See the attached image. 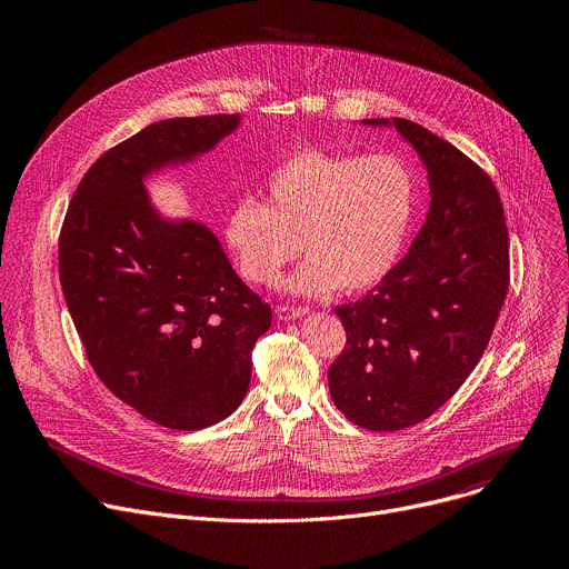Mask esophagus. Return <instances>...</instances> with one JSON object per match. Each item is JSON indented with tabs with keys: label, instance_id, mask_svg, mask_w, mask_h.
I'll return each instance as SVG.
<instances>
[{
	"label": "esophagus",
	"instance_id": "1",
	"mask_svg": "<svg viewBox=\"0 0 569 569\" xmlns=\"http://www.w3.org/2000/svg\"><path fill=\"white\" fill-rule=\"evenodd\" d=\"M274 312H277V317L281 321H295V319L308 315V308H301V306H277Z\"/></svg>",
	"mask_w": 569,
	"mask_h": 569
}]
</instances>
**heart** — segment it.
<instances>
[{
  "instance_id": "b5f03b06",
  "label": "heart",
  "mask_w": 569,
  "mask_h": 569,
  "mask_svg": "<svg viewBox=\"0 0 569 569\" xmlns=\"http://www.w3.org/2000/svg\"><path fill=\"white\" fill-rule=\"evenodd\" d=\"M263 204L238 200L222 240L238 274L270 286L301 252L283 288L319 297L373 288L393 266L408 233L415 184L391 154H336L306 148L270 173Z\"/></svg>"
}]
</instances>
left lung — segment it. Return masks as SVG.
Segmentation results:
<instances>
[{"instance_id":"1","label":"left lung","mask_w":569,"mask_h":569,"mask_svg":"<svg viewBox=\"0 0 569 569\" xmlns=\"http://www.w3.org/2000/svg\"><path fill=\"white\" fill-rule=\"evenodd\" d=\"M362 123L393 126L430 184L410 252L360 301L336 308L347 331L329 369L336 408L391 432L432 417L489 347L509 290V231L496 184L459 148L408 119Z\"/></svg>"}]
</instances>
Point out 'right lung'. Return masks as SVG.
Returning a JSON list of instances; mask_svg holds the SVG:
<instances>
[{"label": "right lung", "instance_id": "obj_1", "mask_svg": "<svg viewBox=\"0 0 569 569\" xmlns=\"http://www.w3.org/2000/svg\"><path fill=\"white\" fill-rule=\"evenodd\" d=\"M238 123L211 114L146 126L94 161L60 231V286L92 369L171 430H202L238 408L272 310L216 233L161 216L143 180L213 150Z\"/></svg>", "mask_w": 569, "mask_h": 569}]
</instances>
